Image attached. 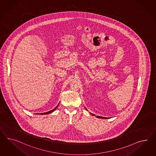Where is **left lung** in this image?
Here are the masks:
<instances>
[{
	"instance_id": "obj_1",
	"label": "left lung",
	"mask_w": 156,
	"mask_h": 156,
	"mask_svg": "<svg viewBox=\"0 0 156 156\" xmlns=\"http://www.w3.org/2000/svg\"><path fill=\"white\" fill-rule=\"evenodd\" d=\"M86 108V110H87L86 109V108ZM91 114V115H92L93 116H95V115L94 114H91V113H90ZM97 118H100V119H108V118H105V117H102V116H97Z\"/></svg>"
}]
</instances>
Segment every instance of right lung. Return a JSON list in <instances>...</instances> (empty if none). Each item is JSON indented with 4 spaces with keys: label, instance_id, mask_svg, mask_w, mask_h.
I'll return each mask as SVG.
<instances>
[{
    "label": "right lung",
    "instance_id": "1",
    "mask_svg": "<svg viewBox=\"0 0 156 156\" xmlns=\"http://www.w3.org/2000/svg\"><path fill=\"white\" fill-rule=\"evenodd\" d=\"M58 105H59V103H58V105H57V106L55 107V108H54L53 110H51V111H48V112H44V113H41V114H39V115H40H40H47V114H51V113L52 112L55 111V110L57 109V108L58 107Z\"/></svg>",
    "mask_w": 156,
    "mask_h": 156
}]
</instances>
